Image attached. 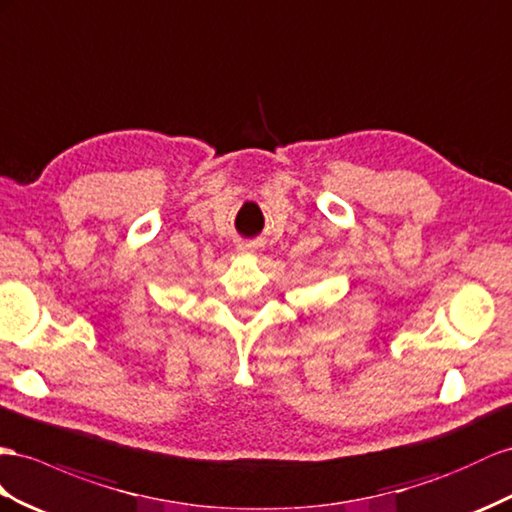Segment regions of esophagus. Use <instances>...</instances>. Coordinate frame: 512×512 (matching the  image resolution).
<instances>
[{
	"label": "esophagus",
	"instance_id": "esophagus-1",
	"mask_svg": "<svg viewBox=\"0 0 512 512\" xmlns=\"http://www.w3.org/2000/svg\"><path fill=\"white\" fill-rule=\"evenodd\" d=\"M255 248H257V246H255L253 242H240V244H238V253H240V255H251V253L255 251Z\"/></svg>",
	"mask_w": 512,
	"mask_h": 512
}]
</instances>
